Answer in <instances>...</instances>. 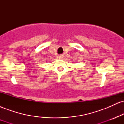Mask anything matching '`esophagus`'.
Instances as JSON below:
<instances>
[{"mask_svg":"<svg viewBox=\"0 0 124 124\" xmlns=\"http://www.w3.org/2000/svg\"><path fill=\"white\" fill-rule=\"evenodd\" d=\"M63 57H64V56H63V55H60V56H59V59H63Z\"/></svg>","mask_w":124,"mask_h":124,"instance_id":"34e87169","label":"esophagus"}]
</instances>
